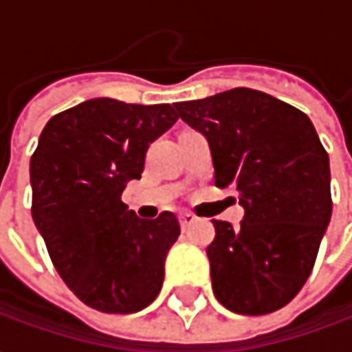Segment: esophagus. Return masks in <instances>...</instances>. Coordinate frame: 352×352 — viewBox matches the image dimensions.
<instances>
[{
	"label": "esophagus",
	"mask_w": 352,
	"mask_h": 352,
	"mask_svg": "<svg viewBox=\"0 0 352 352\" xmlns=\"http://www.w3.org/2000/svg\"><path fill=\"white\" fill-rule=\"evenodd\" d=\"M194 223H196V215H194V213H190V211H184V213H180V225H182L184 231H186V229H190Z\"/></svg>",
	"instance_id": "34e87169"
}]
</instances>
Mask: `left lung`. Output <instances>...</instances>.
Wrapping results in <instances>:
<instances>
[{"instance_id":"left-lung-1","label":"left lung","mask_w":352,"mask_h":352,"mask_svg":"<svg viewBox=\"0 0 352 352\" xmlns=\"http://www.w3.org/2000/svg\"><path fill=\"white\" fill-rule=\"evenodd\" d=\"M211 151L215 186L233 188L239 229L213 221V294L243 316L276 311L302 290L331 219L329 156L309 117L258 89L174 103Z\"/></svg>"}]
</instances>
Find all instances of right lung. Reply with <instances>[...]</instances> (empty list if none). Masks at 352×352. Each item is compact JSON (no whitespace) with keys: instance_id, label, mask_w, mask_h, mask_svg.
Masks as SVG:
<instances>
[{"instance_id":"1","label":"right lung","mask_w":352,"mask_h":352,"mask_svg":"<svg viewBox=\"0 0 352 352\" xmlns=\"http://www.w3.org/2000/svg\"><path fill=\"white\" fill-rule=\"evenodd\" d=\"M178 119L170 103L96 98L54 116L31 156L33 221L66 286L103 314L153 304L180 235L174 213L144 221L121 194L139 180L148 144Z\"/></svg>"}]
</instances>
